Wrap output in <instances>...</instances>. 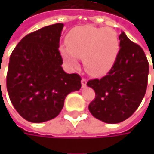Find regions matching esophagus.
Instances as JSON below:
<instances>
[{
	"instance_id": "34e87169",
	"label": "esophagus",
	"mask_w": 154,
	"mask_h": 154,
	"mask_svg": "<svg viewBox=\"0 0 154 154\" xmlns=\"http://www.w3.org/2000/svg\"><path fill=\"white\" fill-rule=\"evenodd\" d=\"M86 82H87V80H86L85 78H82V80H81L82 87H85V86H86Z\"/></svg>"
}]
</instances>
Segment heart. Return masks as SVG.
Segmentation results:
<instances>
[{
  "label": "heart",
  "instance_id": "1",
  "mask_svg": "<svg viewBox=\"0 0 154 154\" xmlns=\"http://www.w3.org/2000/svg\"><path fill=\"white\" fill-rule=\"evenodd\" d=\"M68 46L61 45L60 52L71 68L83 59L85 70L92 76H102L112 68L119 51L116 31L109 27L82 26L72 29L66 38Z\"/></svg>",
  "mask_w": 154,
  "mask_h": 154
}]
</instances>
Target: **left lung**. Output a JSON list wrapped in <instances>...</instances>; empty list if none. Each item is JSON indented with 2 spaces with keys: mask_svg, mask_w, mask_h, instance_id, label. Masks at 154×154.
<instances>
[{
  "mask_svg": "<svg viewBox=\"0 0 154 154\" xmlns=\"http://www.w3.org/2000/svg\"><path fill=\"white\" fill-rule=\"evenodd\" d=\"M119 40L120 49L107 76L86 84L95 92L89 111L108 124L122 122L137 110L145 94L149 74V63L143 49L123 31Z\"/></svg>",
  "mask_w": 154,
  "mask_h": 154,
  "instance_id": "8db88e82",
  "label": "left lung"
}]
</instances>
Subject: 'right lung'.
Returning <instances> with one entry per match:
<instances>
[{"instance_id":"obj_1","label":"right lung","mask_w":154,"mask_h":154,"mask_svg":"<svg viewBox=\"0 0 154 154\" xmlns=\"http://www.w3.org/2000/svg\"><path fill=\"white\" fill-rule=\"evenodd\" d=\"M63 26L58 23L28 34L10 57L7 90L16 110L27 121L54 119L66 96L81 88L80 76L68 74L61 67L59 47Z\"/></svg>"}]
</instances>
